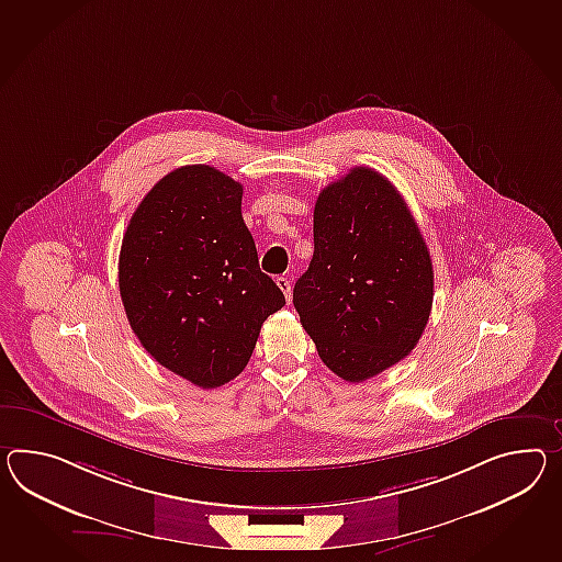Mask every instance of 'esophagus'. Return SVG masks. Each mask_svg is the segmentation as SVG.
Wrapping results in <instances>:
<instances>
[{"label": "esophagus", "instance_id": "1", "mask_svg": "<svg viewBox=\"0 0 562 562\" xmlns=\"http://www.w3.org/2000/svg\"><path fill=\"white\" fill-rule=\"evenodd\" d=\"M276 284H278V288L284 292V296H286V301L290 302V299H292V288H290V280L288 278H284V276H280L278 280H276Z\"/></svg>", "mask_w": 562, "mask_h": 562}]
</instances>
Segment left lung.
Wrapping results in <instances>:
<instances>
[{
    "label": "left lung",
    "mask_w": 562,
    "mask_h": 562,
    "mask_svg": "<svg viewBox=\"0 0 562 562\" xmlns=\"http://www.w3.org/2000/svg\"><path fill=\"white\" fill-rule=\"evenodd\" d=\"M313 232L294 308L330 371L370 380L423 337L435 294L425 237L396 187L368 166L321 191Z\"/></svg>",
    "instance_id": "1"
}]
</instances>
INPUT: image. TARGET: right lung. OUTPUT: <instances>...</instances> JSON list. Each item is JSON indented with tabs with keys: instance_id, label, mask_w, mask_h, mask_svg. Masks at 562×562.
Masks as SVG:
<instances>
[{
	"instance_id": "obj_1",
	"label": "right lung",
	"mask_w": 562,
	"mask_h": 562,
	"mask_svg": "<svg viewBox=\"0 0 562 562\" xmlns=\"http://www.w3.org/2000/svg\"><path fill=\"white\" fill-rule=\"evenodd\" d=\"M244 187L180 166L137 205L120 251L130 327L166 370L211 390L232 382L286 299L263 274L241 217Z\"/></svg>"
}]
</instances>
